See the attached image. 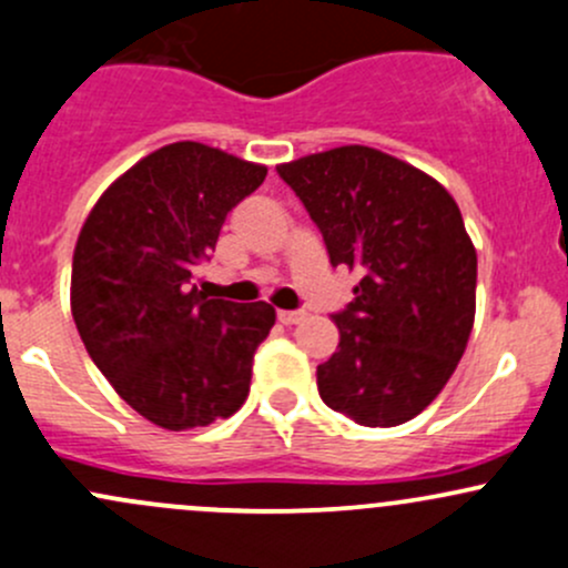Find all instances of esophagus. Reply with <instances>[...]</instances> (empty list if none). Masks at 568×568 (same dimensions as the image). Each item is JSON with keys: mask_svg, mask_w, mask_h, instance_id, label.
<instances>
[{"mask_svg": "<svg viewBox=\"0 0 568 568\" xmlns=\"http://www.w3.org/2000/svg\"><path fill=\"white\" fill-rule=\"evenodd\" d=\"M307 318V313L304 310H280L277 313V321L285 326H294V324H302V321Z\"/></svg>", "mask_w": 568, "mask_h": 568, "instance_id": "esophagus-1", "label": "esophagus"}]
</instances>
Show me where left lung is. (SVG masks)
<instances>
[{"label":"left lung","instance_id":"obj_1","mask_svg":"<svg viewBox=\"0 0 568 568\" xmlns=\"http://www.w3.org/2000/svg\"><path fill=\"white\" fill-rule=\"evenodd\" d=\"M324 236L332 266L359 268L334 313L339 345L318 394L356 425L394 427L427 408L468 345L476 250L446 187L392 154L339 146L277 165Z\"/></svg>","mask_w":568,"mask_h":568}]
</instances>
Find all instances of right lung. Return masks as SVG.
Listing matches in <instances>:
<instances>
[{
  "label": "right lung",
  "mask_w": 568,
  "mask_h": 568,
  "mask_svg": "<svg viewBox=\"0 0 568 568\" xmlns=\"http://www.w3.org/2000/svg\"><path fill=\"white\" fill-rule=\"evenodd\" d=\"M264 179V165L220 149L169 143L119 176L83 223L73 321L119 397L158 427H206L247 399L274 307L206 300L190 280Z\"/></svg>",
  "instance_id": "1"
}]
</instances>
